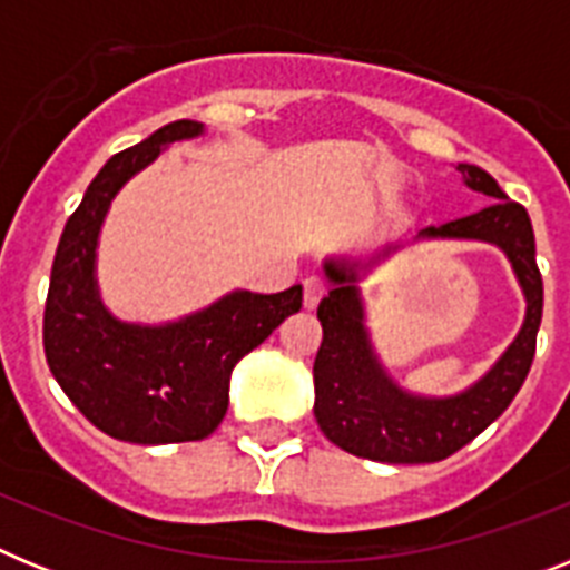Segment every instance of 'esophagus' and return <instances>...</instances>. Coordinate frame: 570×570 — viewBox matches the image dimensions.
<instances>
[{
  "label": "esophagus",
  "mask_w": 570,
  "mask_h": 570,
  "mask_svg": "<svg viewBox=\"0 0 570 570\" xmlns=\"http://www.w3.org/2000/svg\"><path fill=\"white\" fill-rule=\"evenodd\" d=\"M325 291H328L325 279H320V276H308V279L302 282V305H305L308 311L316 308L322 296H325Z\"/></svg>",
  "instance_id": "1"
}]
</instances>
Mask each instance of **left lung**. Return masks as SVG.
Masks as SVG:
<instances>
[{
	"mask_svg": "<svg viewBox=\"0 0 570 570\" xmlns=\"http://www.w3.org/2000/svg\"><path fill=\"white\" fill-rule=\"evenodd\" d=\"M460 170L468 188L491 196L493 203L440 228H422L416 239H476L505 250L528 302L525 322L497 365L462 394H411L387 376L367 336L356 285L365 265L325 259V276L334 288L316 308L322 345L314 360V416L334 445L362 460L416 465L456 454L511 405L531 371L542 322V274L537 268L531 219L520 203L508 199L491 174L465 163Z\"/></svg>",
	"mask_w": 570,
	"mask_h": 570,
	"instance_id": "obj_1",
	"label": "left lung"
}]
</instances>
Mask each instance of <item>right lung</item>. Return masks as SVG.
<instances>
[{
  "instance_id": "add662e5",
  "label": "right lung",
  "mask_w": 570,
  "mask_h": 570,
  "mask_svg": "<svg viewBox=\"0 0 570 570\" xmlns=\"http://www.w3.org/2000/svg\"><path fill=\"white\" fill-rule=\"evenodd\" d=\"M203 122L179 119L110 156L70 214L50 268L45 356L68 400L114 440L136 445L194 442L228 411L230 371L302 308V285L279 294L234 291L168 325L116 320L99 299L97 242L114 196L170 142Z\"/></svg>"
}]
</instances>
